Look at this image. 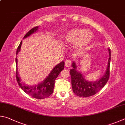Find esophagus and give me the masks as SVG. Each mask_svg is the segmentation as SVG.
I'll return each instance as SVG.
<instances>
[{
	"label": "esophagus",
	"mask_w": 125,
	"mask_h": 125,
	"mask_svg": "<svg viewBox=\"0 0 125 125\" xmlns=\"http://www.w3.org/2000/svg\"><path fill=\"white\" fill-rule=\"evenodd\" d=\"M71 65V61L70 60H67L65 61V66L69 67V66H70Z\"/></svg>",
	"instance_id": "obj_1"
}]
</instances>
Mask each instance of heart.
<instances>
[{"mask_svg":"<svg viewBox=\"0 0 125 125\" xmlns=\"http://www.w3.org/2000/svg\"><path fill=\"white\" fill-rule=\"evenodd\" d=\"M93 37L92 32L90 31L84 30L81 28H75L67 32L64 39L67 43H75L76 47L82 50L89 44Z\"/></svg>","mask_w":125,"mask_h":125,"instance_id":"b5f03b06","label":"heart"}]
</instances>
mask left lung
<instances>
[{"mask_svg": "<svg viewBox=\"0 0 125 125\" xmlns=\"http://www.w3.org/2000/svg\"><path fill=\"white\" fill-rule=\"evenodd\" d=\"M109 59L105 73L102 77L95 81L89 82L82 75L81 73L77 70V65L75 61L72 63L73 69H70L71 84L73 93L78 97H88L95 94L103 88L109 78V69L111 60L110 49L108 48Z\"/></svg>", "mask_w": 125, "mask_h": 125, "instance_id": "8db88e82", "label": "left lung"}]
</instances>
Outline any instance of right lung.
<instances>
[{"instance_id": "obj_1", "label": "right lung", "mask_w": 125, "mask_h": 125, "mask_svg": "<svg viewBox=\"0 0 125 125\" xmlns=\"http://www.w3.org/2000/svg\"><path fill=\"white\" fill-rule=\"evenodd\" d=\"M38 26L32 28L31 30L29 31L26 35L23 37L24 38H27L31 35L36 32L38 30ZM22 43V41L21 42L18 48L17 49L16 51V55L17 54L20 52L21 49V47ZM16 80L17 83L19 85V86L21 87V88L26 92L28 94L31 95L32 97L36 98V99H44V98H47L52 94L53 92L55 81L58 77L60 72L64 70L65 63L64 61H62L59 64L56 65L52 70L50 72L49 75L46 77L43 81L41 83L33 85V86H29V85L25 84L23 82H21V78L20 77V76L18 73L17 71V59L16 57Z\"/></svg>"}]
</instances>
